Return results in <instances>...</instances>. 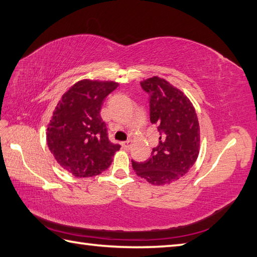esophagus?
Listing matches in <instances>:
<instances>
[{"instance_id": "34e87169", "label": "esophagus", "mask_w": 257, "mask_h": 257, "mask_svg": "<svg viewBox=\"0 0 257 257\" xmlns=\"http://www.w3.org/2000/svg\"><path fill=\"white\" fill-rule=\"evenodd\" d=\"M132 146H133V140L132 139H128L127 141L122 143V147L124 149H130V148H132Z\"/></svg>"}]
</instances>
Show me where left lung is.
Segmentation results:
<instances>
[{
  "mask_svg": "<svg viewBox=\"0 0 257 257\" xmlns=\"http://www.w3.org/2000/svg\"><path fill=\"white\" fill-rule=\"evenodd\" d=\"M140 84L150 95V121L158 127L160 137L149 159L133 161V168L151 184H170L185 176L198 159V116L189 98L166 79L154 76Z\"/></svg>",
  "mask_w": 257,
  "mask_h": 257,
  "instance_id": "obj_1",
  "label": "left lung"
}]
</instances>
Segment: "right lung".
<instances>
[{
  "label": "right lung",
  "mask_w": 257,
  "mask_h": 257,
  "mask_svg": "<svg viewBox=\"0 0 257 257\" xmlns=\"http://www.w3.org/2000/svg\"><path fill=\"white\" fill-rule=\"evenodd\" d=\"M116 81L83 79L74 84L58 101L46 140L55 160L77 178L94 177L107 170L120 149L108 139L100 117L102 101L118 87Z\"/></svg>",
  "instance_id": "add662e5"
}]
</instances>
